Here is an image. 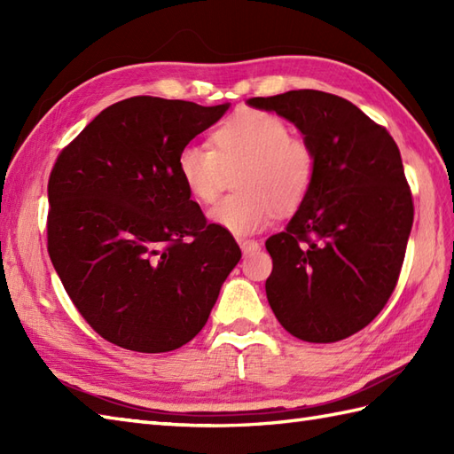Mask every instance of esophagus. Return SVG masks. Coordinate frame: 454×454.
I'll return each mask as SVG.
<instances>
[{
    "mask_svg": "<svg viewBox=\"0 0 454 454\" xmlns=\"http://www.w3.org/2000/svg\"><path fill=\"white\" fill-rule=\"evenodd\" d=\"M238 244H239V247H242V252H244V255H249V254H255L259 247V242L257 239H244V238H239L238 239Z\"/></svg>",
    "mask_w": 454,
    "mask_h": 454,
    "instance_id": "1",
    "label": "esophagus"
}]
</instances>
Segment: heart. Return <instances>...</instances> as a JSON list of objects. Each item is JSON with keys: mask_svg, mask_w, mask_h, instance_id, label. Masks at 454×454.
<instances>
[{"mask_svg": "<svg viewBox=\"0 0 454 454\" xmlns=\"http://www.w3.org/2000/svg\"><path fill=\"white\" fill-rule=\"evenodd\" d=\"M215 148L189 142L179 150L177 173L189 195L212 202L226 173L238 171L239 192L208 210L212 224L236 236L263 230L278 212H293L310 195L316 153L302 138L291 137L286 122L271 113L239 111L212 134Z\"/></svg>", "mask_w": 454, "mask_h": 454, "instance_id": "b5f03b06", "label": "heart"}]
</instances>
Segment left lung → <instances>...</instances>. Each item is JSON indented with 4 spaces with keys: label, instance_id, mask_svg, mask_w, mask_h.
Wrapping results in <instances>:
<instances>
[{
    "label": "left lung",
    "instance_id": "1",
    "mask_svg": "<svg viewBox=\"0 0 454 454\" xmlns=\"http://www.w3.org/2000/svg\"><path fill=\"white\" fill-rule=\"evenodd\" d=\"M302 132L316 153L310 195L265 242L267 301L288 333L333 343L369 325L396 288L413 224L400 150L351 101L316 90L247 99Z\"/></svg>",
    "mask_w": 454,
    "mask_h": 454
}]
</instances>
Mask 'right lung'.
I'll use <instances>...</instances> for the list:
<instances>
[{"label": "right lung", "mask_w": 454, "mask_h": 454, "mask_svg": "<svg viewBox=\"0 0 454 454\" xmlns=\"http://www.w3.org/2000/svg\"><path fill=\"white\" fill-rule=\"evenodd\" d=\"M228 107L124 99L54 163L48 254L85 322L122 349L166 353L191 341L242 257L177 173L179 150Z\"/></svg>", "instance_id": "add662e5"}]
</instances>
